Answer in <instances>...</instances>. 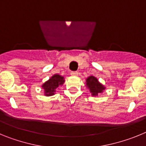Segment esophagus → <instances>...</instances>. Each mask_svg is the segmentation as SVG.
Instances as JSON below:
<instances>
[{"label": "esophagus", "instance_id": "obj_1", "mask_svg": "<svg viewBox=\"0 0 146 146\" xmlns=\"http://www.w3.org/2000/svg\"><path fill=\"white\" fill-rule=\"evenodd\" d=\"M71 74L73 76H77L78 75V72H77V71L76 72H71Z\"/></svg>", "mask_w": 146, "mask_h": 146}]
</instances>
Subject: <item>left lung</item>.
I'll return each mask as SVG.
<instances>
[{
  "label": "left lung",
  "instance_id": "1",
  "mask_svg": "<svg viewBox=\"0 0 146 146\" xmlns=\"http://www.w3.org/2000/svg\"><path fill=\"white\" fill-rule=\"evenodd\" d=\"M86 82H87V86L88 88H90V91L91 92L93 96H97L98 94L102 92V91L104 89V87L99 83L98 80L96 77L91 76L89 77L87 80H86Z\"/></svg>",
  "mask_w": 146,
  "mask_h": 146
}]
</instances>
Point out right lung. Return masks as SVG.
<instances>
[{
	"instance_id": "add662e5",
	"label": "right lung",
	"mask_w": 146,
	"mask_h": 146,
	"mask_svg": "<svg viewBox=\"0 0 146 146\" xmlns=\"http://www.w3.org/2000/svg\"><path fill=\"white\" fill-rule=\"evenodd\" d=\"M64 82V77L59 74H55L52 76L48 81L44 82L42 86L44 89L46 96H52L53 95L55 90L58 87V86L62 85Z\"/></svg>"
}]
</instances>
